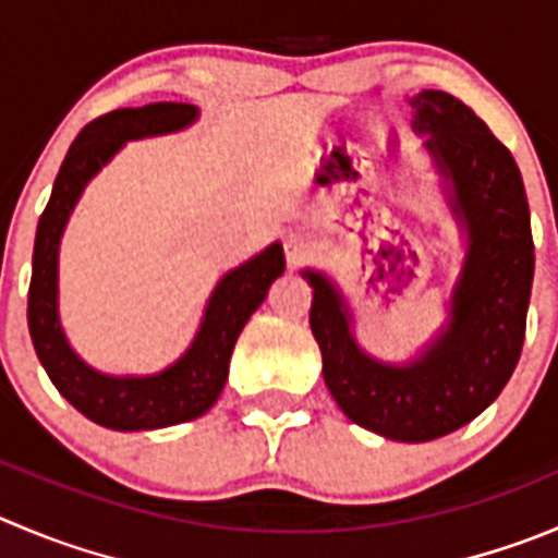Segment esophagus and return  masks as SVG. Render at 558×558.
Segmentation results:
<instances>
[{
    "mask_svg": "<svg viewBox=\"0 0 558 558\" xmlns=\"http://www.w3.org/2000/svg\"><path fill=\"white\" fill-rule=\"evenodd\" d=\"M310 254H312L310 238L299 235V232H293V235L284 238V257H288L290 268H295V265L304 263V259L310 257Z\"/></svg>",
    "mask_w": 558,
    "mask_h": 558,
    "instance_id": "obj_1",
    "label": "esophagus"
}]
</instances>
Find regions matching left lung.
<instances>
[{
	"mask_svg": "<svg viewBox=\"0 0 558 558\" xmlns=\"http://www.w3.org/2000/svg\"><path fill=\"white\" fill-rule=\"evenodd\" d=\"M411 106L469 235L449 320L418 359L386 364L359 348L331 279L310 268L304 279L315 290L310 326L323 378L344 416L391 441L422 444L480 416L512 378L526 337L534 241L521 169L480 117L441 89H424Z\"/></svg>",
	"mask_w": 558,
	"mask_h": 558,
	"instance_id": "obj_1",
	"label": "left lung"
}]
</instances>
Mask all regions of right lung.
Listing matches in <instances>:
<instances>
[{"label": "right lung", "mask_w": 558, "mask_h": 558, "mask_svg": "<svg viewBox=\"0 0 558 558\" xmlns=\"http://www.w3.org/2000/svg\"><path fill=\"white\" fill-rule=\"evenodd\" d=\"M196 114V106L163 100L140 109H114L84 125L57 172L51 199L37 221L26 304L32 344L57 391L100 427L131 433L203 416L225 389L238 333L265 301L276 276L284 270L282 243H270L257 257L221 276L194 342L178 362L156 375H104L82 362L68 344L57 310V257L60 238L84 185L125 142L183 131L194 123Z\"/></svg>", "instance_id": "obj_1"}]
</instances>
